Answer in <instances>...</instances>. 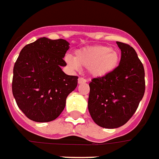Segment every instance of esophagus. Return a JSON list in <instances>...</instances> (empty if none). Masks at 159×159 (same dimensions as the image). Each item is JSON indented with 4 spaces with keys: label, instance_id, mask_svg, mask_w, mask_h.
Returning <instances> with one entry per match:
<instances>
[{
    "label": "esophagus",
    "instance_id": "34e87169",
    "mask_svg": "<svg viewBox=\"0 0 159 159\" xmlns=\"http://www.w3.org/2000/svg\"><path fill=\"white\" fill-rule=\"evenodd\" d=\"M87 80H85L84 78H82V77H80L78 80V84H84V83H86Z\"/></svg>",
    "mask_w": 159,
    "mask_h": 159
}]
</instances>
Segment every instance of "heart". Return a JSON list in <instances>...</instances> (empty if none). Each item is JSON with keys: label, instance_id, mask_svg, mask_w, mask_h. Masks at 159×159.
<instances>
[{"label": "heart", "instance_id": "b5f03b06", "mask_svg": "<svg viewBox=\"0 0 159 159\" xmlns=\"http://www.w3.org/2000/svg\"><path fill=\"white\" fill-rule=\"evenodd\" d=\"M64 60L73 70H79L82 65L88 67L89 74L93 76L102 77L116 68L119 62V54L113 48L96 45L79 50L75 57L66 55Z\"/></svg>", "mask_w": 159, "mask_h": 159}]
</instances>
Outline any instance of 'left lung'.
<instances>
[{"label": "left lung", "mask_w": 159, "mask_h": 159, "mask_svg": "<svg viewBox=\"0 0 159 159\" xmlns=\"http://www.w3.org/2000/svg\"><path fill=\"white\" fill-rule=\"evenodd\" d=\"M116 44L121 51L118 66L89 84V113L96 124L106 129L120 127L132 117L146 88L144 66L135 50L120 42Z\"/></svg>", "instance_id": "8db88e82"}]
</instances>
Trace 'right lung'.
I'll list each match as a JSON object with an SVG mask.
<instances>
[{
    "label": "right lung",
    "instance_id": "add662e5",
    "mask_svg": "<svg viewBox=\"0 0 159 159\" xmlns=\"http://www.w3.org/2000/svg\"><path fill=\"white\" fill-rule=\"evenodd\" d=\"M64 39L40 38L21 51L13 67L12 91L17 106L30 120H54L61 114L66 99L78 84V77L62 70L69 49Z\"/></svg>",
    "mask_w": 159,
    "mask_h": 159
}]
</instances>
